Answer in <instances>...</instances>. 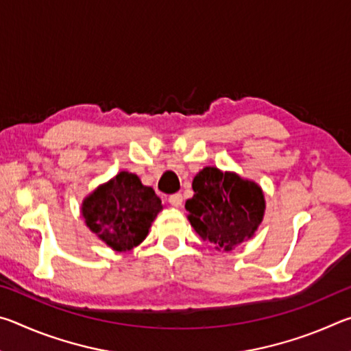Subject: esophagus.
I'll return each mask as SVG.
<instances>
[{"mask_svg":"<svg viewBox=\"0 0 351 351\" xmlns=\"http://www.w3.org/2000/svg\"><path fill=\"white\" fill-rule=\"evenodd\" d=\"M169 203L173 207H181L182 206V195L181 193H173L169 197Z\"/></svg>","mask_w":351,"mask_h":351,"instance_id":"34e87169","label":"esophagus"}]
</instances>
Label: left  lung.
<instances>
[{"label":"left lung","instance_id":"1","mask_svg":"<svg viewBox=\"0 0 351 351\" xmlns=\"http://www.w3.org/2000/svg\"><path fill=\"white\" fill-rule=\"evenodd\" d=\"M192 189L195 195L186 201L187 219L217 251L230 252L257 232L266 210L257 182L235 171L204 167L193 178Z\"/></svg>","mask_w":351,"mask_h":351}]
</instances>
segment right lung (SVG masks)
<instances>
[{"label": "right lung", "mask_w": 351, "mask_h": 351, "mask_svg": "<svg viewBox=\"0 0 351 351\" xmlns=\"http://www.w3.org/2000/svg\"><path fill=\"white\" fill-rule=\"evenodd\" d=\"M161 210L162 203L154 190L130 171H119L100 184L83 198L80 207L86 228L116 252L139 246Z\"/></svg>", "instance_id": "add662e5"}]
</instances>
